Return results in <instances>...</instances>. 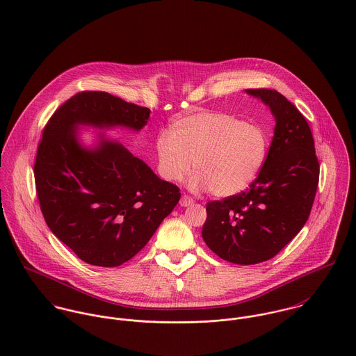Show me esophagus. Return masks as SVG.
Wrapping results in <instances>:
<instances>
[{"mask_svg": "<svg viewBox=\"0 0 356 356\" xmlns=\"http://www.w3.org/2000/svg\"><path fill=\"white\" fill-rule=\"evenodd\" d=\"M195 203V200L191 197V196H188V195H184L182 197H181V202L179 204L182 205V207H189L191 204Z\"/></svg>", "mask_w": 356, "mask_h": 356, "instance_id": "esophagus-1", "label": "esophagus"}]
</instances>
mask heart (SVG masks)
Returning <instances> with one entry per match:
<instances>
[{"label": "heart", "mask_w": 356, "mask_h": 356, "mask_svg": "<svg viewBox=\"0 0 356 356\" xmlns=\"http://www.w3.org/2000/svg\"><path fill=\"white\" fill-rule=\"evenodd\" d=\"M156 151L167 181L184 178L193 164L192 189L230 197L256 179L267 157L268 141L257 124L222 112H203L177 120L170 133H161Z\"/></svg>", "instance_id": "obj_1"}]
</instances>
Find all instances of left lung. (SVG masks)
<instances>
[{
  "mask_svg": "<svg viewBox=\"0 0 356 356\" xmlns=\"http://www.w3.org/2000/svg\"><path fill=\"white\" fill-rule=\"evenodd\" d=\"M275 116L264 165L250 188L207 203L204 241L220 259L256 264L278 254L305 226L319 182L314 137L303 113L277 90L248 89Z\"/></svg>",
  "mask_w": 356,
  "mask_h": 356,
  "instance_id": "8db88e82",
  "label": "left lung"
}]
</instances>
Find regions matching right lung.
I'll return each instance as SVG.
<instances>
[{
  "label": "right lung",
  "instance_id": "obj_1",
  "mask_svg": "<svg viewBox=\"0 0 356 356\" xmlns=\"http://www.w3.org/2000/svg\"><path fill=\"white\" fill-rule=\"evenodd\" d=\"M149 109L105 92H79L48 120L34 161L35 189L51 233L83 261L116 267L138 254L179 202V188L160 179L122 144L95 151L76 141L78 124L140 130Z\"/></svg>",
  "mask_w": 356,
  "mask_h": 356
}]
</instances>
